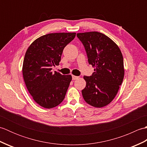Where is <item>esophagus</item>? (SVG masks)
Masks as SVG:
<instances>
[{
  "mask_svg": "<svg viewBox=\"0 0 147 147\" xmlns=\"http://www.w3.org/2000/svg\"><path fill=\"white\" fill-rule=\"evenodd\" d=\"M72 79L73 80H76L77 79H78V76H72Z\"/></svg>",
  "mask_w": 147,
  "mask_h": 147,
  "instance_id": "1",
  "label": "esophagus"
}]
</instances>
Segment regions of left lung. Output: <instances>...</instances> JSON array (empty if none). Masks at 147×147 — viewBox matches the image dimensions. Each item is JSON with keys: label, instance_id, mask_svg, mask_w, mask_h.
<instances>
[{"label": "left lung", "instance_id": "obj_1", "mask_svg": "<svg viewBox=\"0 0 147 147\" xmlns=\"http://www.w3.org/2000/svg\"><path fill=\"white\" fill-rule=\"evenodd\" d=\"M86 52L89 64L95 67L92 76H84L86 85L82 91L87 104L95 107L109 104L123 83V57L119 47L101 33H77Z\"/></svg>", "mask_w": 147, "mask_h": 147}]
</instances>
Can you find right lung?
I'll list each match as a JSON object with an SVG mask.
<instances>
[{
	"mask_svg": "<svg viewBox=\"0 0 147 147\" xmlns=\"http://www.w3.org/2000/svg\"><path fill=\"white\" fill-rule=\"evenodd\" d=\"M76 33H49L35 40L27 49L23 65V75L26 88L37 104L51 109L63 101L71 75L52 71L59 65L64 47Z\"/></svg>",
	"mask_w": 147,
	"mask_h": 147,
	"instance_id": "add662e5",
	"label": "right lung"
}]
</instances>
